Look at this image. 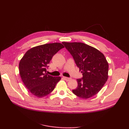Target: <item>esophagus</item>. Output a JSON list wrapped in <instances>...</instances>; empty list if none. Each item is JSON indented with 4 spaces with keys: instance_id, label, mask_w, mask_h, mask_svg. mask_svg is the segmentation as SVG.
I'll return each instance as SVG.
<instances>
[{
    "instance_id": "obj_1",
    "label": "esophagus",
    "mask_w": 129,
    "mask_h": 129,
    "mask_svg": "<svg viewBox=\"0 0 129 129\" xmlns=\"http://www.w3.org/2000/svg\"><path fill=\"white\" fill-rule=\"evenodd\" d=\"M62 78H63V79H64L66 81H69V80H71L72 79H71V78H69V77H64V76H63V77H62Z\"/></svg>"
}]
</instances>
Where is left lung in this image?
<instances>
[{
    "mask_svg": "<svg viewBox=\"0 0 129 129\" xmlns=\"http://www.w3.org/2000/svg\"><path fill=\"white\" fill-rule=\"evenodd\" d=\"M62 44L73 56L83 75L82 79L77 80V87L73 90V92L83 99L95 96L108 78L109 64L104 54L84 43L63 42Z\"/></svg>",
    "mask_w": 129,
    "mask_h": 129,
    "instance_id": "1",
    "label": "left lung"
}]
</instances>
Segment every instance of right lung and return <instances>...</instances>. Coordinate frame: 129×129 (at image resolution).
I'll return each mask as SVG.
<instances>
[{"label": "right lung", "instance_id": "1", "mask_svg": "<svg viewBox=\"0 0 129 129\" xmlns=\"http://www.w3.org/2000/svg\"><path fill=\"white\" fill-rule=\"evenodd\" d=\"M61 43H52L38 46L27 50L19 62L21 80L28 91L38 97L48 95L55 88L61 77L46 73L48 64L53 56L64 48Z\"/></svg>", "mask_w": 129, "mask_h": 129}]
</instances>
